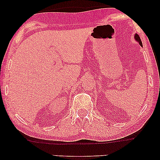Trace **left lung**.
<instances>
[{
	"instance_id": "8db88e82",
	"label": "left lung",
	"mask_w": 160,
	"mask_h": 160,
	"mask_svg": "<svg viewBox=\"0 0 160 160\" xmlns=\"http://www.w3.org/2000/svg\"><path fill=\"white\" fill-rule=\"evenodd\" d=\"M134 38H135V40L141 46V47H142V46H143V45H142V42H141V38H140L139 36H138V35L137 33H135V36H134Z\"/></svg>"
}]
</instances>
